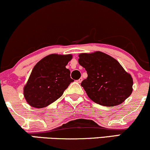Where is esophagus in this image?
Listing matches in <instances>:
<instances>
[{
  "label": "esophagus",
  "instance_id": "34e87169",
  "mask_svg": "<svg viewBox=\"0 0 150 150\" xmlns=\"http://www.w3.org/2000/svg\"><path fill=\"white\" fill-rule=\"evenodd\" d=\"M82 81H83V79L82 78H80L78 81H77V82H78L79 83H81L82 82Z\"/></svg>",
  "mask_w": 150,
  "mask_h": 150
}]
</instances>
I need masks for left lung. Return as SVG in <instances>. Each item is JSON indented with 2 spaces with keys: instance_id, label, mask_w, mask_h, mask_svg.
Returning <instances> with one entry per match:
<instances>
[{
  "instance_id": "1",
  "label": "left lung",
  "mask_w": 150,
  "mask_h": 150,
  "mask_svg": "<svg viewBox=\"0 0 150 150\" xmlns=\"http://www.w3.org/2000/svg\"><path fill=\"white\" fill-rule=\"evenodd\" d=\"M79 57V63L88 73V77L81 85L94 102L115 106L132 95V75L117 60L101 51L80 53Z\"/></svg>"
}]
</instances>
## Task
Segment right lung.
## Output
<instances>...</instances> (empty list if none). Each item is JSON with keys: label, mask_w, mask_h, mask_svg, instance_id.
<instances>
[{"label": "right lung", "mask_w": 150, "mask_h": 150, "mask_svg": "<svg viewBox=\"0 0 150 150\" xmlns=\"http://www.w3.org/2000/svg\"><path fill=\"white\" fill-rule=\"evenodd\" d=\"M72 55L50 54L35 65L26 84L23 95L27 103L34 108L49 106L62 95L74 80L66 65Z\"/></svg>", "instance_id": "add662e5"}]
</instances>
